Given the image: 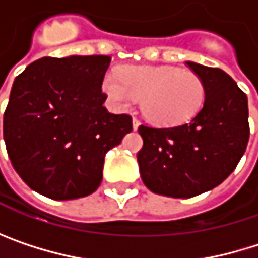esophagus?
I'll use <instances>...</instances> for the list:
<instances>
[{
  "label": "esophagus",
  "instance_id": "obj_1",
  "mask_svg": "<svg viewBox=\"0 0 258 258\" xmlns=\"http://www.w3.org/2000/svg\"><path fill=\"white\" fill-rule=\"evenodd\" d=\"M139 125H140V121L136 119V118H133V130H137L139 128Z\"/></svg>",
  "mask_w": 258,
  "mask_h": 258
}]
</instances>
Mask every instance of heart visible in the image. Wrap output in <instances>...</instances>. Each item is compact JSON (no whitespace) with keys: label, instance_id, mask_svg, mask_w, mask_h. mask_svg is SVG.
<instances>
[{"label":"heart","instance_id":"1","mask_svg":"<svg viewBox=\"0 0 258 258\" xmlns=\"http://www.w3.org/2000/svg\"><path fill=\"white\" fill-rule=\"evenodd\" d=\"M103 91L119 109H128L142 98L143 116L158 127L189 122L206 100L203 79L170 66H124L119 75H104Z\"/></svg>","mask_w":258,"mask_h":258}]
</instances>
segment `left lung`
I'll list each match as a JSON object with an SVG mask.
<instances>
[{
    "instance_id": "obj_1",
    "label": "left lung",
    "mask_w": 258,
    "mask_h": 258,
    "mask_svg": "<svg viewBox=\"0 0 258 258\" xmlns=\"http://www.w3.org/2000/svg\"><path fill=\"white\" fill-rule=\"evenodd\" d=\"M203 79L206 100L189 124L140 125L137 154L143 183L155 194L189 199L218 186L236 169L249 139L248 98L221 69L186 61Z\"/></svg>"
}]
</instances>
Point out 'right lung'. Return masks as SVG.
I'll use <instances>...</instances> for the list:
<instances>
[{
	"label": "right lung",
	"instance_id": "1",
	"mask_svg": "<svg viewBox=\"0 0 258 258\" xmlns=\"http://www.w3.org/2000/svg\"><path fill=\"white\" fill-rule=\"evenodd\" d=\"M107 55L44 56L15 79L4 112L9 158L26 185L53 200L92 194L104 157L133 130L131 116L109 113L101 83Z\"/></svg>",
	"mask_w": 258,
	"mask_h": 258
}]
</instances>
